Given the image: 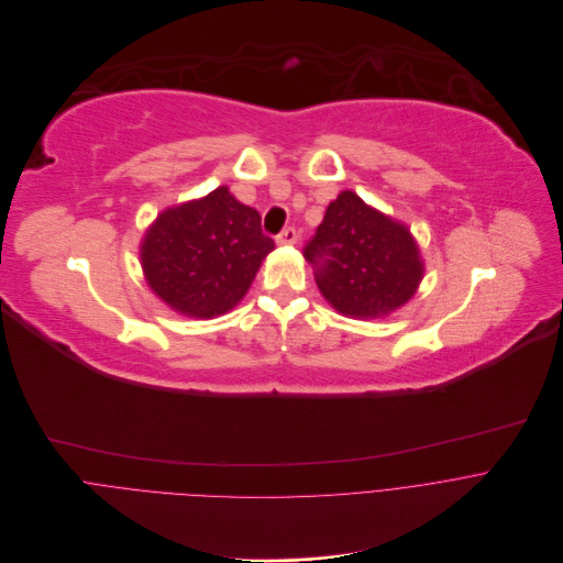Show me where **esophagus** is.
Instances as JSON below:
<instances>
[{
	"label": "esophagus",
	"mask_w": 563,
	"mask_h": 563,
	"mask_svg": "<svg viewBox=\"0 0 563 563\" xmlns=\"http://www.w3.org/2000/svg\"><path fill=\"white\" fill-rule=\"evenodd\" d=\"M279 246H292V244H297V231L292 229V227H288V229H284L279 235H277V240H275Z\"/></svg>",
	"instance_id": "1"
}]
</instances>
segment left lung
I'll return each instance as SVG.
<instances>
[{
	"label": "left lung",
	"instance_id": "8db88e82",
	"mask_svg": "<svg viewBox=\"0 0 563 563\" xmlns=\"http://www.w3.org/2000/svg\"><path fill=\"white\" fill-rule=\"evenodd\" d=\"M303 257L330 306L357 319L397 310L423 277L410 231L353 190L330 201L314 238L303 246Z\"/></svg>",
	"mask_w": 563,
	"mask_h": 563
}]
</instances>
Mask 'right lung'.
I'll list each match as a JSON object with an SVG mask.
<instances>
[{
    "label": "right lung",
    "instance_id": "obj_1",
    "mask_svg": "<svg viewBox=\"0 0 563 563\" xmlns=\"http://www.w3.org/2000/svg\"><path fill=\"white\" fill-rule=\"evenodd\" d=\"M273 249L260 212L219 186L155 219L142 242V268L173 310L210 319L240 303Z\"/></svg>",
    "mask_w": 563,
    "mask_h": 563
}]
</instances>
